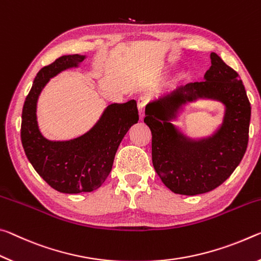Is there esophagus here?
Instances as JSON below:
<instances>
[{
  "label": "esophagus",
  "instance_id": "obj_1",
  "mask_svg": "<svg viewBox=\"0 0 261 261\" xmlns=\"http://www.w3.org/2000/svg\"><path fill=\"white\" fill-rule=\"evenodd\" d=\"M148 102V98L147 97H140L138 99V109H139V114H140V118L143 119L144 117V110H146V105Z\"/></svg>",
  "mask_w": 261,
  "mask_h": 261
}]
</instances>
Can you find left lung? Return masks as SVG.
<instances>
[{"label": "left lung", "mask_w": 261, "mask_h": 261, "mask_svg": "<svg viewBox=\"0 0 261 261\" xmlns=\"http://www.w3.org/2000/svg\"><path fill=\"white\" fill-rule=\"evenodd\" d=\"M204 81L186 84L147 105L144 122L151 130L152 165L164 185L177 194L211 192L231 176L249 142L251 104L236 70L216 53ZM200 96L226 105L224 123L208 139L190 140L172 124L178 106Z\"/></svg>", "instance_id": "left-lung-1"}]
</instances>
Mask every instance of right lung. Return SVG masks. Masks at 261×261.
I'll list each match as a JSON object with an SVG mask.
<instances>
[{
	"label": "right lung",
	"instance_id": "1",
	"mask_svg": "<svg viewBox=\"0 0 261 261\" xmlns=\"http://www.w3.org/2000/svg\"><path fill=\"white\" fill-rule=\"evenodd\" d=\"M84 55H63L41 68L33 81L22 112L20 139L30 163L50 187L61 193L97 190L112 170L115 152L130 126L139 120L135 100L111 104L88 133L69 141H49L37 122V101L50 77L77 67Z\"/></svg>",
	"mask_w": 261,
	"mask_h": 261
}]
</instances>
